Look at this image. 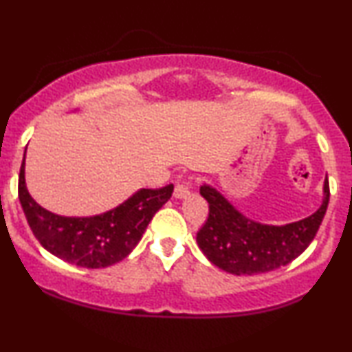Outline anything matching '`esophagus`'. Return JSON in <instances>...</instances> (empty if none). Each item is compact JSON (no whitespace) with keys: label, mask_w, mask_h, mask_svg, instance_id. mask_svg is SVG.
Masks as SVG:
<instances>
[{"label":"esophagus","mask_w":352,"mask_h":352,"mask_svg":"<svg viewBox=\"0 0 352 352\" xmlns=\"http://www.w3.org/2000/svg\"><path fill=\"white\" fill-rule=\"evenodd\" d=\"M190 184H192V182L189 179L177 181V184L175 187V197H176V199H186V197L190 194Z\"/></svg>","instance_id":"obj_1"}]
</instances>
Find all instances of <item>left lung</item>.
Listing matches in <instances>:
<instances>
[{"label": "left lung", "mask_w": 352, "mask_h": 352, "mask_svg": "<svg viewBox=\"0 0 352 352\" xmlns=\"http://www.w3.org/2000/svg\"><path fill=\"white\" fill-rule=\"evenodd\" d=\"M208 218L197 232V243L214 266L235 276H253L287 266L314 240L330 199L329 181L324 201L314 214L285 226L254 223L239 213L218 190L204 184Z\"/></svg>", "instance_id": "obj_1"}]
</instances>
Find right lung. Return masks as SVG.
I'll return each mask as SVG.
<instances>
[{
  "label": "right lung",
  "instance_id": "1",
  "mask_svg": "<svg viewBox=\"0 0 352 352\" xmlns=\"http://www.w3.org/2000/svg\"><path fill=\"white\" fill-rule=\"evenodd\" d=\"M25 160V155H23ZM19 173V200L33 235L47 252L75 266L99 269L122 261L146 232L153 214L170 200L175 186L141 189L117 208L91 218H65L51 213L28 194Z\"/></svg>",
  "mask_w": 352,
  "mask_h": 352
}]
</instances>
